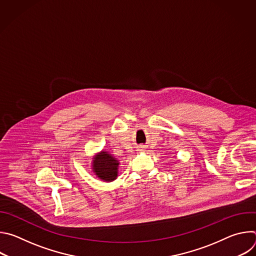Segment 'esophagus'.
<instances>
[{
	"label": "esophagus",
	"mask_w": 256,
	"mask_h": 256,
	"mask_svg": "<svg viewBox=\"0 0 256 256\" xmlns=\"http://www.w3.org/2000/svg\"><path fill=\"white\" fill-rule=\"evenodd\" d=\"M140 150H142V149H140Z\"/></svg>",
	"instance_id": "esophagus-1"
}]
</instances>
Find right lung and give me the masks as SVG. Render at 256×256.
Instances as JSON below:
<instances>
[{"label": "right lung", "instance_id": "obj_1", "mask_svg": "<svg viewBox=\"0 0 256 256\" xmlns=\"http://www.w3.org/2000/svg\"><path fill=\"white\" fill-rule=\"evenodd\" d=\"M118 160L106 151L98 153L92 162L93 172L98 178L104 181H114L118 173Z\"/></svg>", "mask_w": 256, "mask_h": 256}]
</instances>
